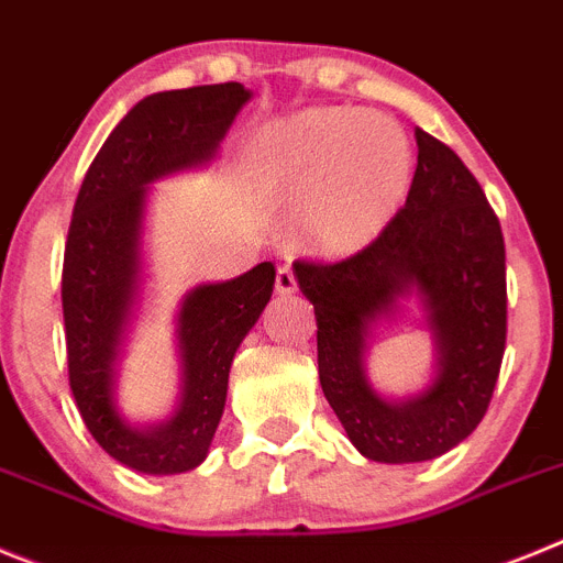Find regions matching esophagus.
Masks as SVG:
<instances>
[{
    "label": "esophagus",
    "instance_id": "esophagus-1",
    "mask_svg": "<svg viewBox=\"0 0 563 563\" xmlns=\"http://www.w3.org/2000/svg\"><path fill=\"white\" fill-rule=\"evenodd\" d=\"M275 291L283 294V297H288V294L297 291V277H294L291 266H280V269H277Z\"/></svg>",
    "mask_w": 563,
    "mask_h": 563
}]
</instances>
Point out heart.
<instances>
[{
	"instance_id": "heart-1",
	"label": "heart",
	"mask_w": 563,
	"mask_h": 563,
	"mask_svg": "<svg viewBox=\"0 0 563 563\" xmlns=\"http://www.w3.org/2000/svg\"><path fill=\"white\" fill-rule=\"evenodd\" d=\"M266 185L306 210L308 235L331 250L364 244L401 205L412 148L373 111L317 109L269 131L261 145Z\"/></svg>"
}]
</instances>
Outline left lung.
<instances>
[{
    "instance_id": "obj_1",
    "label": "left lung",
    "mask_w": 563,
    "mask_h": 563,
    "mask_svg": "<svg viewBox=\"0 0 563 563\" xmlns=\"http://www.w3.org/2000/svg\"><path fill=\"white\" fill-rule=\"evenodd\" d=\"M407 205L356 255L294 261L317 313L319 384L358 452L420 463L463 443L488 412L508 336L505 241L483 187L457 154L415 129ZM418 290L439 347L427 394L387 402L363 376L368 325Z\"/></svg>"
}]
</instances>
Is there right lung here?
Masks as SVG:
<instances>
[{"label": "right lung", "instance_id": "add662e5", "mask_svg": "<svg viewBox=\"0 0 563 563\" xmlns=\"http://www.w3.org/2000/svg\"><path fill=\"white\" fill-rule=\"evenodd\" d=\"M241 84L156 92L111 131L78 190L64 250L60 306L69 387L100 449L143 474H181L207 457L227 401L238 344L275 288V266L187 294L179 311L181 401L170 420L136 429L114 407L118 353L140 280V232L148 185L216 156L241 106Z\"/></svg>", "mask_w": 563, "mask_h": 563}]
</instances>
